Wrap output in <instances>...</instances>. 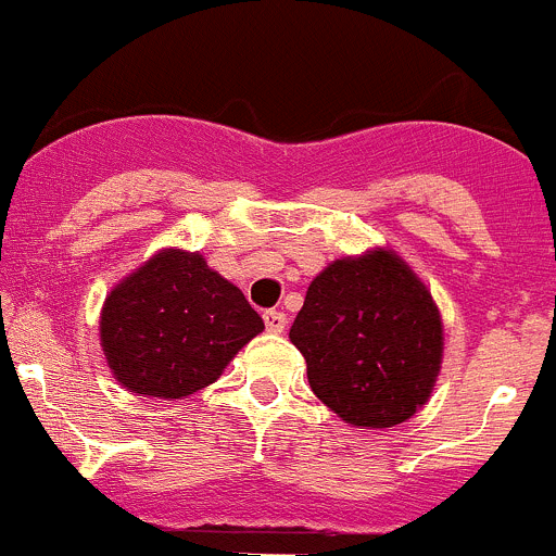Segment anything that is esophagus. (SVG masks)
<instances>
[{
	"instance_id": "1",
	"label": "esophagus",
	"mask_w": 556,
	"mask_h": 556,
	"mask_svg": "<svg viewBox=\"0 0 556 556\" xmlns=\"http://www.w3.org/2000/svg\"><path fill=\"white\" fill-rule=\"evenodd\" d=\"M286 313H280V311H267L265 313V327H267V332H273V334H280L286 329Z\"/></svg>"
}]
</instances>
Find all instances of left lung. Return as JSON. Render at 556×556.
<instances>
[{"mask_svg":"<svg viewBox=\"0 0 556 556\" xmlns=\"http://www.w3.org/2000/svg\"><path fill=\"white\" fill-rule=\"evenodd\" d=\"M289 340L313 394L359 430L419 414L443 362V318L427 283L392 249L340 256L311 280Z\"/></svg>","mask_w":556,"mask_h":556,"instance_id":"obj_1","label":"left lung"}]
</instances>
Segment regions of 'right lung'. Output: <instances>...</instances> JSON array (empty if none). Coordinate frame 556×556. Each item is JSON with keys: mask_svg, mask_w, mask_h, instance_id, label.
Wrapping results in <instances>:
<instances>
[{"mask_svg": "<svg viewBox=\"0 0 556 556\" xmlns=\"http://www.w3.org/2000/svg\"><path fill=\"white\" fill-rule=\"evenodd\" d=\"M265 329L243 291L197 251H156L121 278L99 313V345L115 381L140 397L184 400L218 381Z\"/></svg>", "mask_w": 556, "mask_h": 556, "instance_id": "obj_1", "label": "right lung"}]
</instances>
